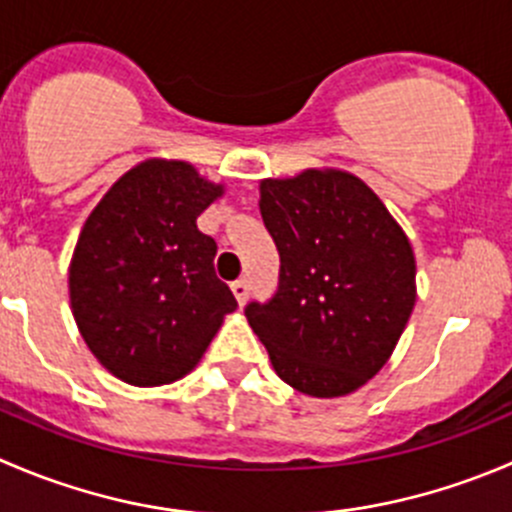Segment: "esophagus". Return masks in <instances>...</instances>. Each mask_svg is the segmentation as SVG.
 <instances>
[{
	"instance_id": "obj_1",
	"label": "esophagus",
	"mask_w": 512,
	"mask_h": 512,
	"mask_svg": "<svg viewBox=\"0 0 512 512\" xmlns=\"http://www.w3.org/2000/svg\"><path fill=\"white\" fill-rule=\"evenodd\" d=\"M230 287H232V295L237 297V302H240V305H245L247 295H250V285H247V280H235Z\"/></svg>"
}]
</instances>
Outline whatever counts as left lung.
<instances>
[{"label":"left lung","instance_id":"obj_1","mask_svg":"<svg viewBox=\"0 0 512 512\" xmlns=\"http://www.w3.org/2000/svg\"><path fill=\"white\" fill-rule=\"evenodd\" d=\"M280 282L245 315L277 375L312 398L355 393L393 355L415 305L403 227L355 175L305 170L260 182Z\"/></svg>","mask_w":512,"mask_h":512}]
</instances>
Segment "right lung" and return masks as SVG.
Returning <instances> with one entry per match:
<instances>
[{"label":"right lung","instance_id":"1","mask_svg":"<svg viewBox=\"0 0 512 512\" xmlns=\"http://www.w3.org/2000/svg\"><path fill=\"white\" fill-rule=\"evenodd\" d=\"M220 195L187 162L147 160L84 222L69 302L92 355L119 380L155 388L185 377L237 307L215 275L217 242L197 230Z\"/></svg>","mask_w":512,"mask_h":512}]
</instances>
